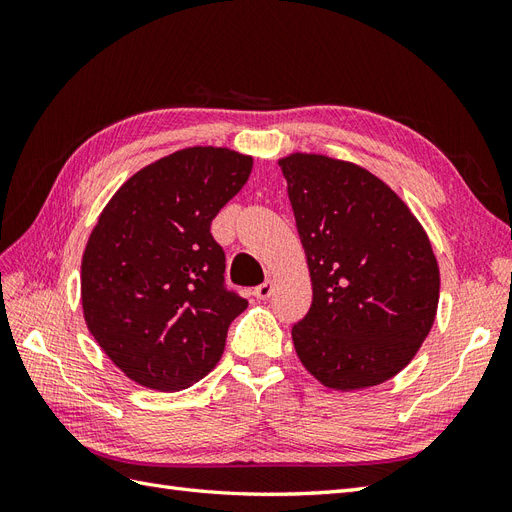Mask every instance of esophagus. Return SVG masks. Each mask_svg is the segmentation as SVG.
Here are the masks:
<instances>
[{
    "label": "esophagus",
    "instance_id": "esophagus-1",
    "mask_svg": "<svg viewBox=\"0 0 512 512\" xmlns=\"http://www.w3.org/2000/svg\"><path fill=\"white\" fill-rule=\"evenodd\" d=\"M273 294V282L267 280L265 284H260L258 288H254V297L256 299H269Z\"/></svg>",
    "mask_w": 512,
    "mask_h": 512
}]
</instances>
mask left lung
I'll return each instance as SVG.
<instances>
[{"instance_id": "1", "label": "left lung", "mask_w": 512, "mask_h": 512, "mask_svg": "<svg viewBox=\"0 0 512 512\" xmlns=\"http://www.w3.org/2000/svg\"><path fill=\"white\" fill-rule=\"evenodd\" d=\"M312 277L292 327L303 367L335 391L399 374L438 312L440 269L421 222L363 166L318 153L280 160Z\"/></svg>"}]
</instances>
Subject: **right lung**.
<instances>
[{"instance_id": "1", "label": "right lung", "mask_w": 512, "mask_h": 512, "mask_svg": "<svg viewBox=\"0 0 512 512\" xmlns=\"http://www.w3.org/2000/svg\"><path fill=\"white\" fill-rule=\"evenodd\" d=\"M252 156L188 147L132 175L100 213L81 262L89 333L153 391L188 389L220 361L247 301L226 290L211 220L252 173Z\"/></svg>"}]
</instances>
